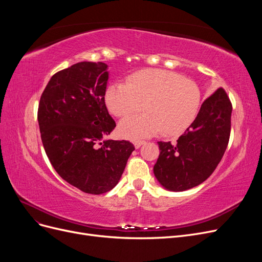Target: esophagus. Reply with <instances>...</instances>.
I'll return each instance as SVG.
<instances>
[{
    "label": "esophagus",
    "instance_id": "34e87169",
    "mask_svg": "<svg viewBox=\"0 0 262 262\" xmlns=\"http://www.w3.org/2000/svg\"><path fill=\"white\" fill-rule=\"evenodd\" d=\"M144 143H145V141H143V140H136L133 142V144H134V146H136V148L141 147Z\"/></svg>",
    "mask_w": 262,
    "mask_h": 262
}]
</instances>
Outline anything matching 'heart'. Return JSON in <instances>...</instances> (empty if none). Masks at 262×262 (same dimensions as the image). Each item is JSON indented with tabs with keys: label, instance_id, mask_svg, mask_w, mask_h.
<instances>
[{
	"label": "heart",
	"instance_id": "obj_1",
	"mask_svg": "<svg viewBox=\"0 0 262 262\" xmlns=\"http://www.w3.org/2000/svg\"><path fill=\"white\" fill-rule=\"evenodd\" d=\"M201 100V90L193 80L163 69L138 71L126 77L125 84H112L105 93L106 106L116 117L138 112L141 104L145 110L119 123V132L128 139L161 130L165 136H178L195 120Z\"/></svg>",
	"mask_w": 262,
	"mask_h": 262
}]
</instances>
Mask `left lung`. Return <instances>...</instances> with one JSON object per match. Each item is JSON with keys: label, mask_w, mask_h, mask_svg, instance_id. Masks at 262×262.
<instances>
[{"label": "left lung", "mask_w": 262, "mask_h": 262, "mask_svg": "<svg viewBox=\"0 0 262 262\" xmlns=\"http://www.w3.org/2000/svg\"><path fill=\"white\" fill-rule=\"evenodd\" d=\"M232 102L217 89L201 105L195 120L176 143L158 142L154 175L170 191H185L207 180L223 157L231 134Z\"/></svg>", "instance_id": "1"}]
</instances>
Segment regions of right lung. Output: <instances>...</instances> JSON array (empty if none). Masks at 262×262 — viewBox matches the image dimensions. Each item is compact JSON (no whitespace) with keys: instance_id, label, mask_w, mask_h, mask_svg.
Masks as SVG:
<instances>
[{"instance_id":"add662e5","label":"right lung","mask_w":262,"mask_h":262,"mask_svg":"<svg viewBox=\"0 0 262 262\" xmlns=\"http://www.w3.org/2000/svg\"><path fill=\"white\" fill-rule=\"evenodd\" d=\"M107 68L84 61L59 71L38 107L41 141L53 168L91 194L105 193L118 184L134 150L129 141L104 140L116 126L105 104Z\"/></svg>"}]
</instances>
